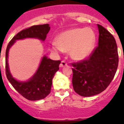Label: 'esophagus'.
Segmentation results:
<instances>
[{
    "mask_svg": "<svg viewBox=\"0 0 124 124\" xmlns=\"http://www.w3.org/2000/svg\"><path fill=\"white\" fill-rule=\"evenodd\" d=\"M66 66H67V63L65 61H62L61 62V64H60V68H63Z\"/></svg>",
    "mask_w": 124,
    "mask_h": 124,
    "instance_id": "34e87169",
    "label": "esophagus"
}]
</instances>
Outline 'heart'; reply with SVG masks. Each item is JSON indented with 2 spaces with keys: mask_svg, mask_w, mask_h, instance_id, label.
<instances>
[{
  "mask_svg": "<svg viewBox=\"0 0 124 124\" xmlns=\"http://www.w3.org/2000/svg\"><path fill=\"white\" fill-rule=\"evenodd\" d=\"M96 42V34L90 28H74L60 33L56 41L51 45L53 52L70 51V56L76 60L88 58Z\"/></svg>",
  "mask_w": 124,
  "mask_h": 124,
  "instance_id": "1",
  "label": "heart"
}]
</instances>
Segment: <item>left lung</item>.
Wrapping results in <instances>:
<instances>
[{"label": "left lung", "mask_w": 124, "mask_h": 124, "mask_svg": "<svg viewBox=\"0 0 124 124\" xmlns=\"http://www.w3.org/2000/svg\"><path fill=\"white\" fill-rule=\"evenodd\" d=\"M98 46L88 59L73 63L74 91L83 97L98 94L106 89L113 79L119 63L117 46L113 35L101 25Z\"/></svg>", "instance_id": "obj_1"}]
</instances>
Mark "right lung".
Returning <instances> with one entry per match:
<instances>
[{"instance_id":"add662e5","label":"right lung","mask_w":124,"mask_h":124,"mask_svg":"<svg viewBox=\"0 0 124 124\" xmlns=\"http://www.w3.org/2000/svg\"><path fill=\"white\" fill-rule=\"evenodd\" d=\"M49 24L33 25L24 29L14 36L7 45L5 53V71L7 78L15 89L25 98L30 101H38L45 98L50 93L52 79L61 61H54L43 56L36 73L27 81H20L11 74L8 63V51L16 40L25 38H37L44 41L49 32Z\"/></svg>"}]
</instances>
